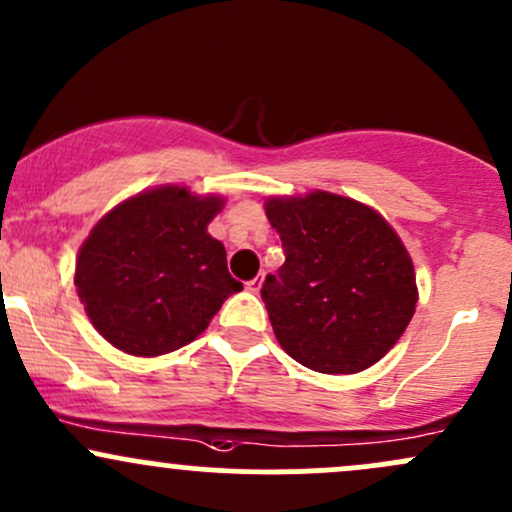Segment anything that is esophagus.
Masks as SVG:
<instances>
[{
    "mask_svg": "<svg viewBox=\"0 0 512 512\" xmlns=\"http://www.w3.org/2000/svg\"><path fill=\"white\" fill-rule=\"evenodd\" d=\"M261 285H263V276H256L254 280H249V283H246V290H251V293H258V290H261Z\"/></svg>",
    "mask_w": 512,
    "mask_h": 512,
    "instance_id": "obj_1",
    "label": "esophagus"
}]
</instances>
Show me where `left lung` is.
Listing matches in <instances>:
<instances>
[{"instance_id": "8db88e82", "label": "left lung", "mask_w": 512, "mask_h": 512, "mask_svg": "<svg viewBox=\"0 0 512 512\" xmlns=\"http://www.w3.org/2000/svg\"><path fill=\"white\" fill-rule=\"evenodd\" d=\"M285 263L261 288L285 354L320 373L381 361L415 315L412 258L373 207L334 192L268 197Z\"/></svg>"}]
</instances>
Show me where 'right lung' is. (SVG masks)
<instances>
[{
	"label": "right lung",
	"instance_id": "add662e5",
	"mask_svg": "<svg viewBox=\"0 0 512 512\" xmlns=\"http://www.w3.org/2000/svg\"><path fill=\"white\" fill-rule=\"evenodd\" d=\"M222 195L161 185L119 202L82 241L75 288L92 327L131 356H161L200 337L244 285L207 224Z\"/></svg>",
	"mask_w": 512,
	"mask_h": 512
}]
</instances>
